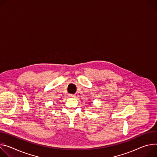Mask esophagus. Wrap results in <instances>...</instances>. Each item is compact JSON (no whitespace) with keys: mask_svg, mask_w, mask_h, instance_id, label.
Listing matches in <instances>:
<instances>
[{"mask_svg":"<svg viewBox=\"0 0 157 157\" xmlns=\"http://www.w3.org/2000/svg\"><path fill=\"white\" fill-rule=\"evenodd\" d=\"M68 96L70 97H71V98H74L75 97V94H68Z\"/></svg>","mask_w":157,"mask_h":157,"instance_id":"34e87169","label":"esophagus"}]
</instances>
